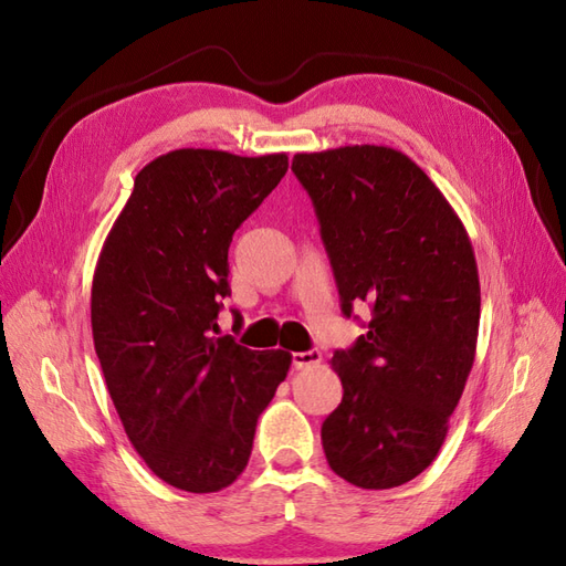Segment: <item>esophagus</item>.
Here are the masks:
<instances>
[{
	"label": "esophagus",
	"mask_w": 566,
	"mask_h": 566,
	"mask_svg": "<svg viewBox=\"0 0 566 566\" xmlns=\"http://www.w3.org/2000/svg\"><path fill=\"white\" fill-rule=\"evenodd\" d=\"M321 350H306V353H294L292 355V365L296 369H306V367H314V365H321Z\"/></svg>",
	"instance_id": "esophagus-1"
}]
</instances>
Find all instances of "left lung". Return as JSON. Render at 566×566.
<instances>
[{
	"mask_svg": "<svg viewBox=\"0 0 566 566\" xmlns=\"http://www.w3.org/2000/svg\"><path fill=\"white\" fill-rule=\"evenodd\" d=\"M292 170L321 223L340 308L371 321L331 365L343 401L323 420L331 469L359 489L411 482L436 460L474 365L479 272L460 216L387 146L296 153Z\"/></svg>",
	"mask_w": 566,
	"mask_h": 566,
	"instance_id": "8db88e82",
	"label": "left lung"
}]
</instances>
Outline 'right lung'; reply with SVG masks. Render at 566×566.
Segmentation results:
<instances>
[{
    "label": "right lung",
    "instance_id": "1",
    "mask_svg": "<svg viewBox=\"0 0 566 566\" xmlns=\"http://www.w3.org/2000/svg\"><path fill=\"white\" fill-rule=\"evenodd\" d=\"M286 167V153L160 155L136 175L94 270V350L116 413L153 474L191 494L240 476L292 365L284 350L216 335L235 228Z\"/></svg>",
    "mask_w": 566,
    "mask_h": 566
}]
</instances>
